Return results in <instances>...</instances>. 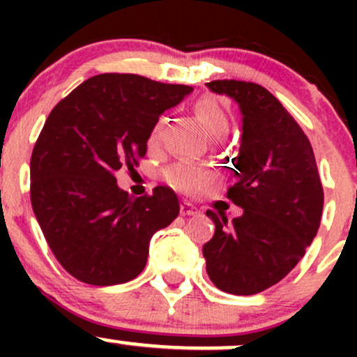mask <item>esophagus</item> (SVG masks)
Wrapping results in <instances>:
<instances>
[{"instance_id": "obj_1", "label": "esophagus", "mask_w": 357, "mask_h": 357, "mask_svg": "<svg viewBox=\"0 0 357 357\" xmlns=\"http://www.w3.org/2000/svg\"><path fill=\"white\" fill-rule=\"evenodd\" d=\"M199 212H200L199 208H197L193 204H190L188 200H185L181 204V214L183 215H197V214H199Z\"/></svg>"}]
</instances>
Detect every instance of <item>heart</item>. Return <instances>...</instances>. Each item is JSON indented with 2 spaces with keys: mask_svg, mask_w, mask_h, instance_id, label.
Returning a JSON list of instances; mask_svg holds the SVG:
<instances>
[{
  "mask_svg": "<svg viewBox=\"0 0 357 357\" xmlns=\"http://www.w3.org/2000/svg\"><path fill=\"white\" fill-rule=\"evenodd\" d=\"M197 119H199L200 126L204 128V131L207 132L212 138H219V136H225L228 132L229 122L226 117L225 110H222L221 103L218 102L212 96H205L202 98L195 107ZM162 135H164V124H157L153 128L152 135H150V143L157 145L160 142ZM167 179L172 186H176L178 190L183 192H197L207 181V176L199 169L192 167V165L179 164L174 165L172 169L167 171Z\"/></svg>",
  "mask_w": 357,
  "mask_h": 357,
  "instance_id": "obj_1",
  "label": "heart"
}]
</instances>
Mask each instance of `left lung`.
Segmentation results:
<instances>
[{
    "mask_svg": "<svg viewBox=\"0 0 357 357\" xmlns=\"http://www.w3.org/2000/svg\"><path fill=\"white\" fill-rule=\"evenodd\" d=\"M242 112V143L228 197L243 214L228 222L207 211L214 236L204 245L207 275L219 290L254 295L276 285L318 233L323 186L307 136L285 107L255 82H207Z\"/></svg>",
    "mask_w": 357,
    "mask_h": 357,
    "instance_id": "obj_1",
    "label": "left lung"
}]
</instances>
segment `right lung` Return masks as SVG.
Instances as JSON below:
<instances>
[{
    "mask_svg": "<svg viewBox=\"0 0 357 357\" xmlns=\"http://www.w3.org/2000/svg\"><path fill=\"white\" fill-rule=\"evenodd\" d=\"M192 88L136 74H100L48 115L31 157V204L56 261L96 287L136 278L150 238L179 214L176 193L155 186L131 199L115 172L138 165L160 114Z\"/></svg>",
    "mask_w": 357,
    "mask_h": 357,
    "instance_id": "1",
    "label": "right lung"
}]
</instances>
